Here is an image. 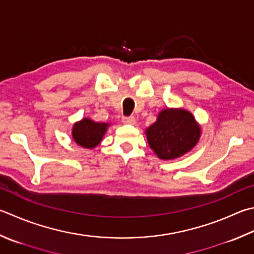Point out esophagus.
<instances>
[{"instance_id": "34e87169", "label": "esophagus", "mask_w": 254, "mask_h": 254, "mask_svg": "<svg viewBox=\"0 0 254 254\" xmlns=\"http://www.w3.org/2000/svg\"><path fill=\"white\" fill-rule=\"evenodd\" d=\"M123 122L127 124V125H135L136 119L133 116H128V117H123Z\"/></svg>"}]
</instances>
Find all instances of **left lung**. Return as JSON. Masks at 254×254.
Masks as SVG:
<instances>
[{
	"instance_id": "1",
	"label": "left lung",
	"mask_w": 254,
	"mask_h": 254,
	"mask_svg": "<svg viewBox=\"0 0 254 254\" xmlns=\"http://www.w3.org/2000/svg\"><path fill=\"white\" fill-rule=\"evenodd\" d=\"M200 135L201 129L193 115L181 108L164 109L156 123L146 129L149 147L162 160L187 154L197 145Z\"/></svg>"
}]
</instances>
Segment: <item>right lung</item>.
<instances>
[{
  "instance_id": "right-lung-1",
  "label": "right lung",
  "mask_w": 254,
  "mask_h": 254,
  "mask_svg": "<svg viewBox=\"0 0 254 254\" xmlns=\"http://www.w3.org/2000/svg\"><path fill=\"white\" fill-rule=\"evenodd\" d=\"M108 126L109 124L106 123H96L89 118H84L74 124L71 136L77 145L92 149L102 141Z\"/></svg>"
}]
</instances>
